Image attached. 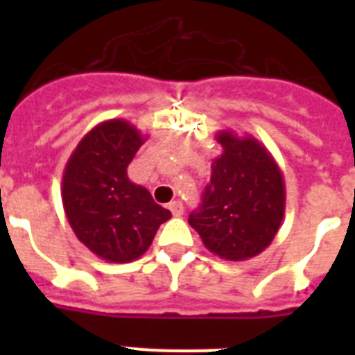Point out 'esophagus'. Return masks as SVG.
Listing matches in <instances>:
<instances>
[{
  "mask_svg": "<svg viewBox=\"0 0 355 355\" xmlns=\"http://www.w3.org/2000/svg\"><path fill=\"white\" fill-rule=\"evenodd\" d=\"M168 209H171L172 215L174 216H181L184 211L183 202H180V200H174V202H171V205H168Z\"/></svg>",
  "mask_w": 355,
  "mask_h": 355,
  "instance_id": "obj_1",
  "label": "esophagus"
}]
</instances>
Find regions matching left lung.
<instances>
[{
	"label": "left lung",
	"instance_id": "left-lung-1",
	"mask_svg": "<svg viewBox=\"0 0 355 355\" xmlns=\"http://www.w3.org/2000/svg\"><path fill=\"white\" fill-rule=\"evenodd\" d=\"M222 155L213 159L199 209L188 224L209 252L245 261L270 245L286 208L283 172L274 156L250 135L222 130L215 135Z\"/></svg>",
	"mask_w": 355,
	"mask_h": 355
}]
</instances>
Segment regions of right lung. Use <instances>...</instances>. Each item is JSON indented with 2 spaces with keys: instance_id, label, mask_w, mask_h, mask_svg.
<instances>
[{
  "instance_id": "add662e5",
  "label": "right lung",
  "mask_w": 355,
  "mask_h": 355,
  "mask_svg": "<svg viewBox=\"0 0 355 355\" xmlns=\"http://www.w3.org/2000/svg\"><path fill=\"white\" fill-rule=\"evenodd\" d=\"M146 142L133 124L110 119L85 135L64 168L62 202L78 240L110 263L139 259L171 211L156 205L128 165Z\"/></svg>"
}]
</instances>
